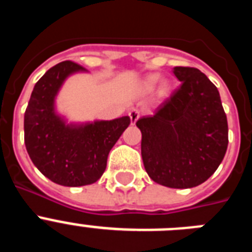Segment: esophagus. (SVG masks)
I'll list each match as a JSON object with an SVG mask.
<instances>
[{"instance_id":"1","label":"esophagus","mask_w":252,"mask_h":252,"mask_svg":"<svg viewBox=\"0 0 252 252\" xmlns=\"http://www.w3.org/2000/svg\"><path fill=\"white\" fill-rule=\"evenodd\" d=\"M128 116H130V119H131V124L135 125V122L140 119L141 112H140L139 110H135V108H133V110H131L130 112H128Z\"/></svg>"}]
</instances>
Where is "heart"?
Instances as JSON below:
<instances>
[{
    "mask_svg": "<svg viewBox=\"0 0 252 252\" xmlns=\"http://www.w3.org/2000/svg\"><path fill=\"white\" fill-rule=\"evenodd\" d=\"M157 82H158V75H150V77L146 78V81L144 82L142 87H144L146 91H150V90H153L154 87H155Z\"/></svg>",
    "mask_w": 252,
    "mask_h": 252,
    "instance_id": "1",
    "label": "heart"
}]
</instances>
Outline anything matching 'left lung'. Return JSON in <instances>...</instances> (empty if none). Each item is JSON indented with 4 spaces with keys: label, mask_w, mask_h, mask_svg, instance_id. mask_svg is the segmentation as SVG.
<instances>
[{
    "label": "left lung",
    "mask_w": 252,
    "mask_h": 252,
    "mask_svg": "<svg viewBox=\"0 0 252 252\" xmlns=\"http://www.w3.org/2000/svg\"><path fill=\"white\" fill-rule=\"evenodd\" d=\"M180 84L153 116L136 122L149 177L169 188H193L217 170L228 125L217 87L192 66H175Z\"/></svg>",
    "instance_id": "1"
}]
</instances>
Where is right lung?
Returning a JSON list of instances; mask_svg holds the SVG:
<instances>
[{"label": "right lung", "instance_id": "1", "mask_svg": "<svg viewBox=\"0 0 252 252\" xmlns=\"http://www.w3.org/2000/svg\"><path fill=\"white\" fill-rule=\"evenodd\" d=\"M82 65L65 60L50 68L35 84L24 117L25 145L34 165L46 178L65 187L88 186L106 170L107 157L131 120L69 126L54 112V98L64 79Z\"/></svg>", "mask_w": 252, "mask_h": 252}]
</instances>
